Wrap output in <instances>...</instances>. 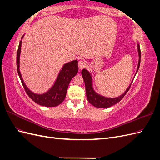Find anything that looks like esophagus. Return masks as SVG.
<instances>
[{"mask_svg": "<svg viewBox=\"0 0 160 160\" xmlns=\"http://www.w3.org/2000/svg\"><path fill=\"white\" fill-rule=\"evenodd\" d=\"M78 66H79V69H82L85 68V67H86V62L83 61H79V62H78Z\"/></svg>", "mask_w": 160, "mask_h": 160, "instance_id": "obj_1", "label": "esophagus"}]
</instances>
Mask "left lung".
<instances>
[{"mask_svg":"<svg viewBox=\"0 0 160 160\" xmlns=\"http://www.w3.org/2000/svg\"><path fill=\"white\" fill-rule=\"evenodd\" d=\"M138 54H139V62H138L136 73L139 69V65H140V60H141V51H140V47L139 45H138ZM81 75H82V77H83L84 82H85L87 98H88V101L91 105H93L94 107L98 108H108L119 102V101L123 99V98L125 95V94L128 93L131 87V85H132V83H131L129 88L126 89V91H125V93L123 95L118 97V98H108L102 95H98L94 91L93 87H92L91 76L88 70L86 69L82 70Z\"/></svg>","mask_w":160,"mask_h":160,"instance_id":"8db88e82","label":"left lung"}]
</instances>
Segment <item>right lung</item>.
Instances as JSON below:
<instances>
[{"mask_svg":"<svg viewBox=\"0 0 160 160\" xmlns=\"http://www.w3.org/2000/svg\"><path fill=\"white\" fill-rule=\"evenodd\" d=\"M21 49V41L19 42L17 53V67L18 76L20 77L26 93L34 102L40 105L45 106V107H55L61 104L65 98L67 88H68L71 80L78 72V61L74 60L65 64L58 75L54 85L52 87L51 89L44 94L38 95L32 93L28 89L23 82L20 71H19V58H20Z\"/></svg>","mask_w":160,"mask_h":160,"instance_id":"1","label":"right lung"}]
</instances>
